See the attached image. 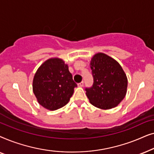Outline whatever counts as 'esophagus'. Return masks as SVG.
<instances>
[{
  "label": "esophagus",
  "instance_id": "1",
  "mask_svg": "<svg viewBox=\"0 0 154 154\" xmlns=\"http://www.w3.org/2000/svg\"><path fill=\"white\" fill-rule=\"evenodd\" d=\"M83 85H84V82L83 81H82V82H81V83H78V86H79V87H83Z\"/></svg>",
  "mask_w": 154,
  "mask_h": 154
}]
</instances>
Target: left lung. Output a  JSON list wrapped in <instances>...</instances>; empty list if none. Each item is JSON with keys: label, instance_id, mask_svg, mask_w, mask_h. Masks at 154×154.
I'll return each mask as SVG.
<instances>
[{"label": "left lung", "instance_id": "8db88e82", "mask_svg": "<svg viewBox=\"0 0 154 154\" xmlns=\"http://www.w3.org/2000/svg\"><path fill=\"white\" fill-rule=\"evenodd\" d=\"M93 84L85 88L93 106L102 109L114 108L125 97L128 79L121 65L104 53L94 55L90 62Z\"/></svg>", "mask_w": 154, "mask_h": 154}]
</instances>
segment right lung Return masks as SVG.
Segmentation results:
<instances>
[{
    "label": "right lung",
    "instance_id": "add662e5",
    "mask_svg": "<svg viewBox=\"0 0 154 154\" xmlns=\"http://www.w3.org/2000/svg\"><path fill=\"white\" fill-rule=\"evenodd\" d=\"M77 84L73 81L68 65L62 60L45 61L35 73L33 91L44 108L54 111L65 106L73 95Z\"/></svg>",
    "mask_w": 154,
    "mask_h": 154
}]
</instances>
